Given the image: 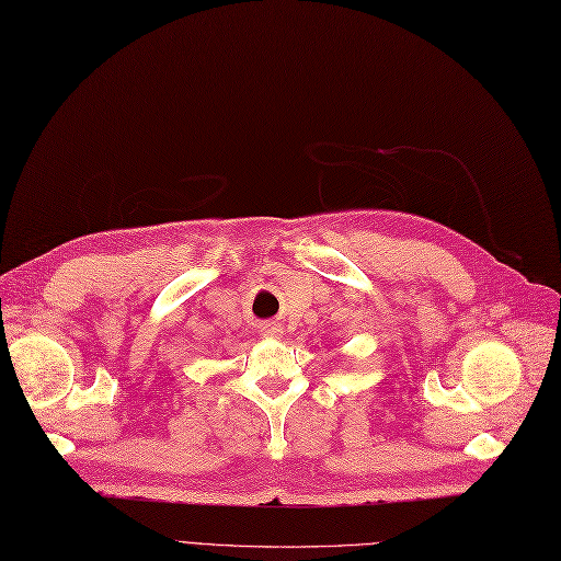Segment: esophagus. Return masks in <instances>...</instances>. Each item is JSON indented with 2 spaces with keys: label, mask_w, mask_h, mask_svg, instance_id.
I'll list each match as a JSON object with an SVG mask.
<instances>
[{
  "label": "esophagus",
  "mask_w": 561,
  "mask_h": 561,
  "mask_svg": "<svg viewBox=\"0 0 561 561\" xmlns=\"http://www.w3.org/2000/svg\"><path fill=\"white\" fill-rule=\"evenodd\" d=\"M261 332H263V336H267V339H282V336H284V327H282L279 322H265V324L261 327Z\"/></svg>",
  "instance_id": "obj_1"
}]
</instances>
